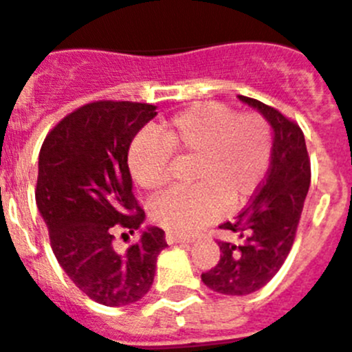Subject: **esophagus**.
I'll return each mask as SVG.
<instances>
[{
  "instance_id": "obj_1",
  "label": "esophagus",
  "mask_w": 352,
  "mask_h": 352,
  "mask_svg": "<svg viewBox=\"0 0 352 352\" xmlns=\"http://www.w3.org/2000/svg\"><path fill=\"white\" fill-rule=\"evenodd\" d=\"M166 241L169 245H174V243H192V238H185V236H178V234H173V232H167V234H166Z\"/></svg>"
}]
</instances>
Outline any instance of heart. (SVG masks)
I'll list each match as a JSON object with an SVG mask.
<instances>
[{
	"instance_id": "heart-1",
	"label": "heart",
	"mask_w": 352,
	"mask_h": 352,
	"mask_svg": "<svg viewBox=\"0 0 352 352\" xmlns=\"http://www.w3.org/2000/svg\"><path fill=\"white\" fill-rule=\"evenodd\" d=\"M151 135L133 139L126 155L132 179L148 194H160L170 179V157L192 160L194 188L170 192L149 206L157 226L190 236L227 210L243 206L268 176L272 126L261 114H236L231 107L203 102L176 114Z\"/></svg>"
}]
</instances>
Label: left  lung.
Returning a JSON list of instances; mask_svg holds the SVG:
<instances>
[{"mask_svg":"<svg viewBox=\"0 0 352 352\" xmlns=\"http://www.w3.org/2000/svg\"><path fill=\"white\" fill-rule=\"evenodd\" d=\"M239 100L270 121L273 155L268 176L248 206L232 222L219 226L241 241L219 239L220 261L201 275L211 291L227 296L250 294L276 275L294 243L310 186V158L300 125L256 98L239 95Z\"/></svg>","mask_w":352,"mask_h":352,"instance_id":"obj_1","label":"left lung"}]
</instances>
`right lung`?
I'll return each mask as SVG.
<instances>
[{
    "mask_svg": "<svg viewBox=\"0 0 352 352\" xmlns=\"http://www.w3.org/2000/svg\"><path fill=\"white\" fill-rule=\"evenodd\" d=\"M155 109L89 102L67 114L40 148L35 197L52 252L70 280L107 307L141 300L167 247L166 232L148 227L126 252L114 248L116 234L129 238L144 220L126 155L135 133L157 116Z\"/></svg>",
    "mask_w": 352,
    "mask_h": 352,
    "instance_id": "obj_1",
    "label": "right lung"
}]
</instances>
